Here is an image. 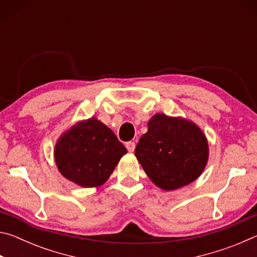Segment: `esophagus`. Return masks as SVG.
Instances as JSON below:
<instances>
[{"label": "esophagus", "instance_id": "esophagus-1", "mask_svg": "<svg viewBox=\"0 0 257 257\" xmlns=\"http://www.w3.org/2000/svg\"><path fill=\"white\" fill-rule=\"evenodd\" d=\"M125 147H127V150L129 152H134L135 147H136V144H135L134 142H128V143H125Z\"/></svg>", "mask_w": 257, "mask_h": 257}]
</instances>
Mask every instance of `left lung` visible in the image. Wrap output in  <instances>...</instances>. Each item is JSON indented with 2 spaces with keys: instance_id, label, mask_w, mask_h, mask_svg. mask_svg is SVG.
Wrapping results in <instances>:
<instances>
[{
  "instance_id": "8db88e82",
  "label": "left lung",
  "mask_w": 257,
  "mask_h": 257,
  "mask_svg": "<svg viewBox=\"0 0 257 257\" xmlns=\"http://www.w3.org/2000/svg\"><path fill=\"white\" fill-rule=\"evenodd\" d=\"M135 150L139 163L154 184L175 190L201 176L208 159L207 141L196 124L158 113Z\"/></svg>"
}]
</instances>
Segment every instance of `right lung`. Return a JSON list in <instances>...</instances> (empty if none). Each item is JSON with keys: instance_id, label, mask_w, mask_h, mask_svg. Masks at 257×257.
<instances>
[{"instance_id": "1", "label": "right lung", "mask_w": 257, "mask_h": 257, "mask_svg": "<svg viewBox=\"0 0 257 257\" xmlns=\"http://www.w3.org/2000/svg\"><path fill=\"white\" fill-rule=\"evenodd\" d=\"M127 153L110 128L92 118L77 123L60 137L54 158L60 172L82 187L105 182Z\"/></svg>"}]
</instances>
